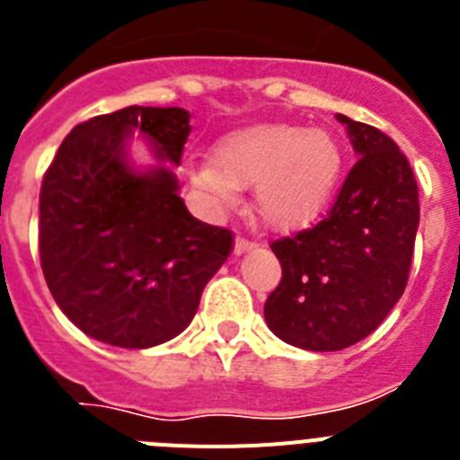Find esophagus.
Returning a JSON list of instances; mask_svg holds the SVG:
<instances>
[{"instance_id": "1", "label": "esophagus", "mask_w": 460, "mask_h": 460, "mask_svg": "<svg viewBox=\"0 0 460 460\" xmlns=\"http://www.w3.org/2000/svg\"><path fill=\"white\" fill-rule=\"evenodd\" d=\"M253 246H255V242H253V239L237 237V242H234V253H237V255H242V253H246V251H249V249H253Z\"/></svg>"}]
</instances>
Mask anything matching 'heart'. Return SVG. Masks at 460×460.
<instances>
[{"label": "heart", "instance_id": "obj_1", "mask_svg": "<svg viewBox=\"0 0 460 460\" xmlns=\"http://www.w3.org/2000/svg\"><path fill=\"white\" fill-rule=\"evenodd\" d=\"M343 170L334 136L299 124H255L227 133L195 181L221 205H237L239 189L255 186V209L276 230H299L329 205Z\"/></svg>", "mask_w": 460, "mask_h": 460}]
</instances>
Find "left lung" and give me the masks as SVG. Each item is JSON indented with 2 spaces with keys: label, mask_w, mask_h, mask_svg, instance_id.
Instances as JSON below:
<instances>
[{
  "label": "left lung",
  "mask_w": 460,
  "mask_h": 460,
  "mask_svg": "<svg viewBox=\"0 0 460 460\" xmlns=\"http://www.w3.org/2000/svg\"><path fill=\"white\" fill-rule=\"evenodd\" d=\"M336 117L359 158L315 226L271 242L283 276L265 302L271 332L315 352L355 345L387 318L408 286L420 226L405 154L376 126Z\"/></svg>",
  "instance_id": "left-lung-1"
}]
</instances>
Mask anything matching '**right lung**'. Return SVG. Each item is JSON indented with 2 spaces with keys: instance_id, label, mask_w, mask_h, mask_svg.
Wrapping results in <instances>:
<instances>
[{
  "instance_id": "1",
  "label": "right lung",
  "mask_w": 460,
  "mask_h": 460,
  "mask_svg": "<svg viewBox=\"0 0 460 460\" xmlns=\"http://www.w3.org/2000/svg\"><path fill=\"white\" fill-rule=\"evenodd\" d=\"M189 117L142 105L92 117L43 174L40 270L57 306L92 339L131 350L174 339L233 251V230L190 217L170 170L133 174L126 165L133 128L180 165Z\"/></svg>"
}]
</instances>
